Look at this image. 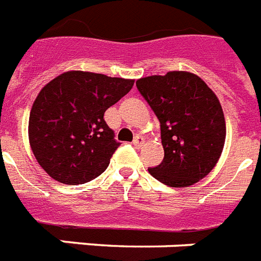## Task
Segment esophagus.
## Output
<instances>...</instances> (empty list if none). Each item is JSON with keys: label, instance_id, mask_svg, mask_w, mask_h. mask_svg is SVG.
<instances>
[{"label": "esophagus", "instance_id": "obj_1", "mask_svg": "<svg viewBox=\"0 0 261 261\" xmlns=\"http://www.w3.org/2000/svg\"><path fill=\"white\" fill-rule=\"evenodd\" d=\"M143 139H141L140 136H136L135 137V140H133V145H135V148H141V145H143Z\"/></svg>", "mask_w": 261, "mask_h": 261}]
</instances>
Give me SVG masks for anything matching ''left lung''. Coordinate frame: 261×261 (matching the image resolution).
<instances>
[{"mask_svg":"<svg viewBox=\"0 0 261 261\" xmlns=\"http://www.w3.org/2000/svg\"><path fill=\"white\" fill-rule=\"evenodd\" d=\"M137 90L160 122L164 159L148 168L171 187L191 186L205 178L220 159L226 136L221 103L195 74L170 71L136 82Z\"/></svg>","mask_w":261,"mask_h":261,"instance_id":"obj_1","label":"left lung"}]
</instances>
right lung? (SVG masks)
I'll return each instance as SVG.
<instances>
[{
    "instance_id": "right-lung-1",
    "label": "right lung",
    "mask_w": 261,
    "mask_h": 261,
    "mask_svg": "<svg viewBox=\"0 0 261 261\" xmlns=\"http://www.w3.org/2000/svg\"><path fill=\"white\" fill-rule=\"evenodd\" d=\"M135 81L67 71L47 83L29 114V144L52 179L82 185L108 168L120 143L103 120Z\"/></svg>"
}]
</instances>
